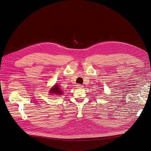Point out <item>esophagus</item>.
Listing matches in <instances>:
<instances>
[{
    "instance_id": "esophagus-1",
    "label": "esophagus",
    "mask_w": 151,
    "mask_h": 151,
    "mask_svg": "<svg viewBox=\"0 0 151 151\" xmlns=\"http://www.w3.org/2000/svg\"><path fill=\"white\" fill-rule=\"evenodd\" d=\"M76 87H77V88H83V86L81 85V84H78L76 85Z\"/></svg>"
}]
</instances>
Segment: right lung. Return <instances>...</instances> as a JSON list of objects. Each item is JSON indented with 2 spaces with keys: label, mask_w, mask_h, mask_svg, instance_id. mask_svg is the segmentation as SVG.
I'll list each match as a JSON object with an SVG mask.
<instances>
[{
  "label": "right lung",
  "mask_w": 151,
  "mask_h": 151,
  "mask_svg": "<svg viewBox=\"0 0 151 151\" xmlns=\"http://www.w3.org/2000/svg\"><path fill=\"white\" fill-rule=\"evenodd\" d=\"M50 92L53 94H58V95H60L62 93V92L60 88H59V86L58 84H55V86H54V88L50 90Z\"/></svg>",
  "instance_id": "right-lung-1"
}]
</instances>
